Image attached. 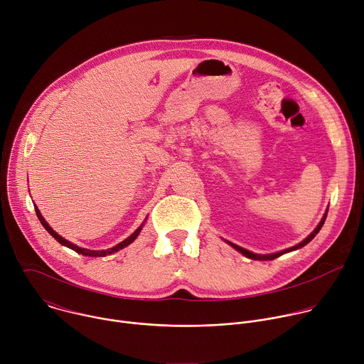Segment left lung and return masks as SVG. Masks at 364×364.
Instances as JSON below:
<instances>
[{"instance_id": "obj_1", "label": "left lung", "mask_w": 364, "mask_h": 364, "mask_svg": "<svg viewBox=\"0 0 364 364\" xmlns=\"http://www.w3.org/2000/svg\"><path fill=\"white\" fill-rule=\"evenodd\" d=\"M326 216H327V213L324 215V218H323V220L320 222V225L316 228V230L311 233L306 239H304L301 243H298V245H295V246H292V247H289V249H285V250H281V252H277V253H272V255H256V253H252V252H249V250H246V249H243V247H240V246H237V245H235V243H230V242H228L230 246H233L236 250H239L242 255H245L246 257H250V259H255V261H272V259H275V257H278V256H281V255H284V253H287V252H291V250H295V249H299V247H302V246H305L308 242H311L313 240L314 237H316V235L320 232V229L323 228V225H324V222H326Z\"/></svg>"}]
</instances>
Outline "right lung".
Instances as JSON below:
<instances>
[{"label":"right lung","mask_w":364,"mask_h":364,"mask_svg":"<svg viewBox=\"0 0 364 364\" xmlns=\"http://www.w3.org/2000/svg\"><path fill=\"white\" fill-rule=\"evenodd\" d=\"M36 215H37V218H38V220H40V223L44 226V229L53 236L59 243H62L63 246H68L69 249H72V250H75V252H77L79 255H85V256H93V257H97V256H107V255H111V253H115V252H118L119 249H124L125 246H128V245H131L135 239H136V236L139 235V232H141V226L129 236V237H127L125 240H122L121 243H118L117 246H114V247H111V249H107V250H89V249H85V247H79V246H76V245H73V243H70L69 240H66V239H63L60 235H58L53 229H51L48 225H47V222L43 219V216H41V213H40V210L37 209V205H36Z\"/></svg>","instance_id":"right-lung-1"}]
</instances>
